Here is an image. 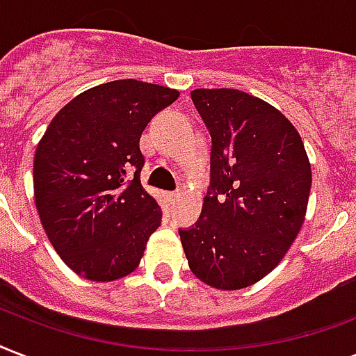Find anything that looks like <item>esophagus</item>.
I'll return each instance as SVG.
<instances>
[{
	"mask_svg": "<svg viewBox=\"0 0 356 356\" xmlns=\"http://www.w3.org/2000/svg\"><path fill=\"white\" fill-rule=\"evenodd\" d=\"M179 196H181V194H179V192H170V194H168V202L170 203H175L179 200Z\"/></svg>",
	"mask_w": 356,
	"mask_h": 356,
	"instance_id": "esophagus-1",
	"label": "esophagus"
}]
</instances>
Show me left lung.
I'll list each match as a JSON object with an SVG mask.
<instances>
[{
  "label": "left lung",
  "mask_w": 356,
  "mask_h": 356,
  "mask_svg": "<svg viewBox=\"0 0 356 356\" xmlns=\"http://www.w3.org/2000/svg\"><path fill=\"white\" fill-rule=\"evenodd\" d=\"M207 124L211 188L181 243L196 278L235 291L256 284L289 250L305 224L312 168L291 121L237 89H194Z\"/></svg>",
  "instance_id": "left-lung-1"
}]
</instances>
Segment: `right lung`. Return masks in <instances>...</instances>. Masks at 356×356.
<instances>
[{"label":"right lung","instance_id":"1","mask_svg":"<svg viewBox=\"0 0 356 356\" xmlns=\"http://www.w3.org/2000/svg\"><path fill=\"white\" fill-rule=\"evenodd\" d=\"M177 97L132 78L100 83L65 104L40 138L35 205L51 246L81 278L119 280L140 265L162 220L140 181V138Z\"/></svg>","mask_w":356,"mask_h":356}]
</instances>
